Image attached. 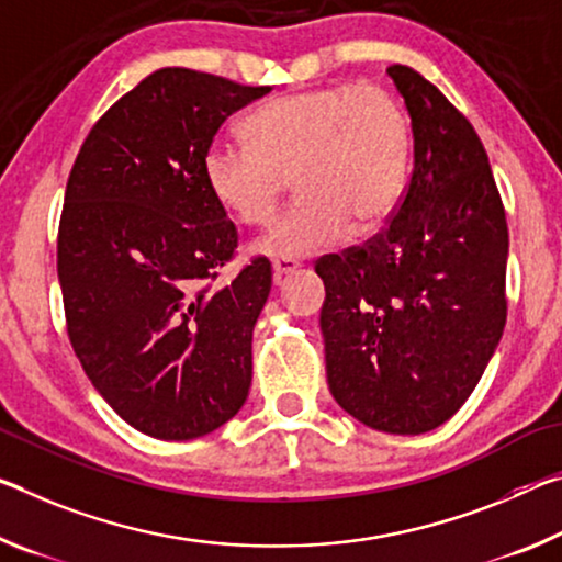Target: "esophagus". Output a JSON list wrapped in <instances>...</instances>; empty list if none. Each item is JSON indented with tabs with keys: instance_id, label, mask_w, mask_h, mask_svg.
<instances>
[{
	"instance_id": "esophagus-1",
	"label": "esophagus",
	"mask_w": 562,
	"mask_h": 562,
	"mask_svg": "<svg viewBox=\"0 0 562 562\" xmlns=\"http://www.w3.org/2000/svg\"><path fill=\"white\" fill-rule=\"evenodd\" d=\"M297 270V262L292 260H274L272 262V278H274V284H280L282 278H288L290 272Z\"/></svg>"
}]
</instances>
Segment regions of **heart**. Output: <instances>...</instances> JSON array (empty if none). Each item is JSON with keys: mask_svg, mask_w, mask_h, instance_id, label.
Instances as JSON below:
<instances>
[{"mask_svg": "<svg viewBox=\"0 0 562 562\" xmlns=\"http://www.w3.org/2000/svg\"><path fill=\"white\" fill-rule=\"evenodd\" d=\"M245 145L215 142L204 184L229 217L265 225L290 180L297 200L257 243L278 260L315 255L345 233L378 229L403 198L413 135L393 94L375 85L310 87L274 97L243 122Z\"/></svg>", "mask_w": 562, "mask_h": 562, "instance_id": "obj_1", "label": "heart"}]
</instances>
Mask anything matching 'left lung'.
I'll use <instances>...</instances> for the list:
<instances>
[{"mask_svg": "<svg viewBox=\"0 0 562 562\" xmlns=\"http://www.w3.org/2000/svg\"><path fill=\"white\" fill-rule=\"evenodd\" d=\"M413 124V175L375 237L325 255L327 385L372 430L458 413L503 337L507 222L473 124L413 67H387Z\"/></svg>", "mask_w": 562, "mask_h": 562, "instance_id": "left-lung-1", "label": "left lung"}]
</instances>
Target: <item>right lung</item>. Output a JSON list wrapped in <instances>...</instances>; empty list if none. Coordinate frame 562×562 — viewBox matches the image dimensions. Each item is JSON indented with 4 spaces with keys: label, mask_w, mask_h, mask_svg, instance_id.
Listing matches in <instances>:
<instances>
[{
    "label": "right lung",
    "mask_w": 562,
    "mask_h": 562,
    "mask_svg": "<svg viewBox=\"0 0 562 562\" xmlns=\"http://www.w3.org/2000/svg\"><path fill=\"white\" fill-rule=\"evenodd\" d=\"M267 92L157 69L97 120L69 172L57 237L69 342L106 405L149 438H202L247 400L272 270L255 257L217 282L237 229L202 159L222 122Z\"/></svg>",
    "instance_id": "1"
}]
</instances>
